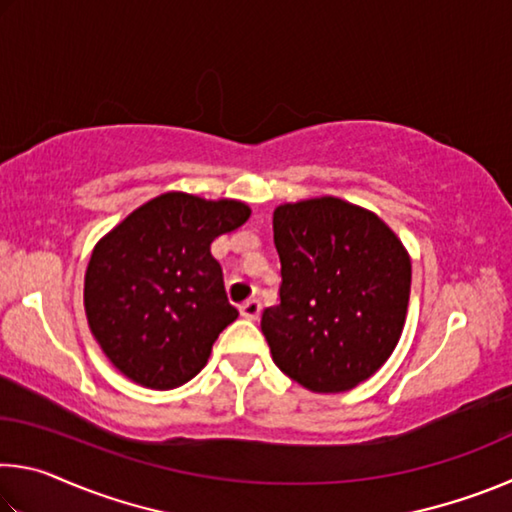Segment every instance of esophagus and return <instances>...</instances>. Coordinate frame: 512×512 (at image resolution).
Returning <instances> with one entry per match:
<instances>
[{"mask_svg": "<svg viewBox=\"0 0 512 512\" xmlns=\"http://www.w3.org/2000/svg\"><path fill=\"white\" fill-rule=\"evenodd\" d=\"M239 311H241V316L244 318H248V320H257L259 318V311H262V305H259V300H246L244 305L239 307Z\"/></svg>", "mask_w": 512, "mask_h": 512, "instance_id": "obj_1", "label": "esophagus"}]
</instances>
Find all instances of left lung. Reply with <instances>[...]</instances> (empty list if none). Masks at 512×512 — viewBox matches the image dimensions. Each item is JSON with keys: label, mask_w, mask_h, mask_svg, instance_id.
<instances>
[{"label": "left lung", "mask_w": 512, "mask_h": 512, "mask_svg": "<svg viewBox=\"0 0 512 512\" xmlns=\"http://www.w3.org/2000/svg\"><path fill=\"white\" fill-rule=\"evenodd\" d=\"M280 305L262 332L275 366L314 393H339L384 366L400 341L411 293L402 241L341 198L280 205L273 214Z\"/></svg>", "instance_id": "obj_1"}]
</instances>
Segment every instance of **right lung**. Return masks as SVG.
I'll list each match as a JSON object with an SVG mask.
<instances>
[{
  "label": "right lung",
  "mask_w": 512,
  "mask_h": 512,
  "mask_svg": "<svg viewBox=\"0 0 512 512\" xmlns=\"http://www.w3.org/2000/svg\"><path fill=\"white\" fill-rule=\"evenodd\" d=\"M239 201L171 192L99 241L85 273V314L106 357L146 388L183 386L239 316L210 244L241 228Z\"/></svg>",
  "instance_id": "obj_1"
}]
</instances>
